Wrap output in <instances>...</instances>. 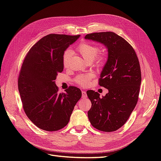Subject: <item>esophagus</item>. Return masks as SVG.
<instances>
[{"instance_id":"1","label":"esophagus","mask_w":161,"mask_h":161,"mask_svg":"<svg viewBox=\"0 0 161 161\" xmlns=\"http://www.w3.org/2000/svg\"><path fill=\"white\" fill-rule=\"evenodd\" d=\"M87 95H86V92L85 91H82V98H86Z\"/></svg>"}]
</instances>
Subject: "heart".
<instances>
[{
	"label": "heart",
	"instance_id": "heart-1",
	"mask_svg": "<svg viewBox=\"0 0 161 161\" xmlns=\"http://www.w3.org/2000/svg\"><path fill=\"white\" fill-rule=\"evenodd\" d=\"M78 50L86 62H92L97 57L99 53V48L92 46L88 43H82L78 47ZM72 54V52L70 50H67L64 52L63 55V65L64 67H67L69 65L70 58ZM103 60V56L102 55L97 57V64H101ZM91 76H80L76 79L78 83L82 85H86L88 83L89 79Z\"/></svg>",
	"mask_w": 161,
	"mask_h": 161
}]
</instances>
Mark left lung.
Listing matches in <instances>:
<instances>
[{
  "mask_svg": "<svg viewBox=\"0 0 161 161\" xmlns=\"http://www.w3.org/2000/svg\"><path fill=\"white\" fill-rule=\"evenodd\" d=\"M85 39L101 43L108 53L99 82L108 92L100 97L97 92L86 91L92 104L88 118L96 129L114 131L124 125L138 102L141 84L138 57L133 47L114 32L87 34Z\"/></svg>",
  "mask_w": 161,
  "mask_h": 161,
  "instance_id": "left-lung-1",
  "label": "left lung"
}]
</instances>
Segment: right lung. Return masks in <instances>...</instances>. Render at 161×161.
Listing matches in <instances>:
<instances>
[{
	"label": "right lung",
	"instance_id": "right-lung-1",
	"mask_svg": "<svg viewBox=\"0 0 161 161\" xmlns=\"http://www.w3.org/2000/svg\"><path fill=\"white\" fill-rule=\"evenodd\" d=\"M79 37L50 34L39 40L24 60L19 91L28 118L42 130L52 131L65 127L80 99L79 88L70 86L59 93L55 82L58 73L64 69V52Z\"/></svg>",
	"mask_w": 161,
	"mask_h": 161
}]
</instances>
